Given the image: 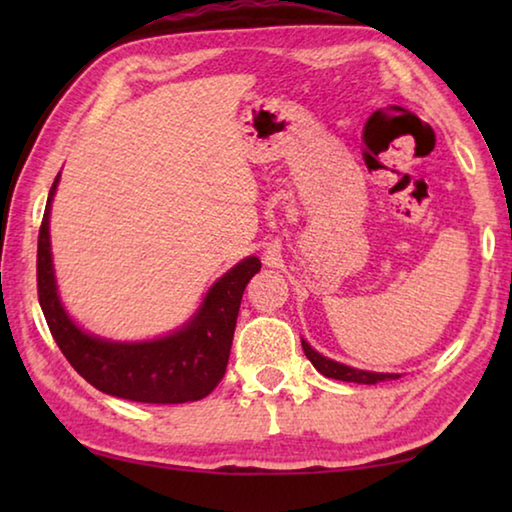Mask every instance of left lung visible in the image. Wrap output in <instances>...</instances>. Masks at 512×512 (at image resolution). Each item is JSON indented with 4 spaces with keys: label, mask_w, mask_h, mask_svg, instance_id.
<instances>
[{
    "label": "left lung",
    "mask_w": 512,
    "mask_h": 512,
    "mask_svg": "<svg viewBox=\"0 0 512 512\" xmlns=\"http://www.w3.org/2000/svg\"><path fill=\"white\" fill-rule=\"evenodd\" d=\"M302 350H305L307 359L314 363V368L329 379H341V381H354V384H379V381H391L397 379L400 375H391V372H368V370H359V368H350L345 363L332 361L318 354L307 341H302Z\"/></svg>",
    "instance_id": "1"
}]
</instances>
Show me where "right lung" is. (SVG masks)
<instances>
[{
  "label": "right lung",
  "mask_w": 512,
  "mask_h": 512,
  "mask_svg": "<svg viewBox=\"0 0 512 512\" xmlns=\"http://www.w3.org/2000/svg\"><path fill=\"white\" fill-rule=\"evenodd\" d=\"M58 178L49 189L38 235V300L49 332L79 375L101 393L146 404H183L210 395L225 375L241 296L262 262L246 257L207 291L201 309L178 332L155 341L97 339L67 316L56 291L49 244V212Z\"/></svg>",
  "instance_id": "1"
}]
</instances>
